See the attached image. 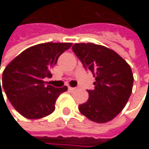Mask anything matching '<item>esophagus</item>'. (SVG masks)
<instances>
[{
    "label": "esophagus",
    "mask_w": 149,
    "mask_h": 149,
    "mask_svg": "<svg viewBox=\"0 0 149 149\" xmlns=\"http://www.w3.org/2000/svg\"><path fill=\"white\" fill-rule=\"evenodd\" d=\"M68 89H69V91H73L76 90V88H74V87H71V86H69Z\"/></svg>",
    "instance_id": "esophagus-1"
}]
</instances>
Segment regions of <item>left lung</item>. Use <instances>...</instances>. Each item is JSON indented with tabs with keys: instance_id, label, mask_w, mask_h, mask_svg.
<instances>
[{
	"instance_id": "1",
	"label": "left lung",
	"mask_w": 149,
	"mask_h": 149,
	"mask_svg": "<svg viewBox=\"0 0 149 149\" xmlns=\"http://www.w3.org/2000/svg\"><path fill=\"white\" fill-rule=\"evenodd\" d=\"M72 51L96 77L95 89L87 90L89 99L78 106L79 111L98 123L111 121L123 110L131 95L134 77L130 66L104 45L79 43L73 45Z\"/></svg>"
}]
</instances>
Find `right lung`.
Instances as JSON below:
<instances>
[{"instance_id":"add662e5","label":"right lung","mask_w":149,"mask_h":149,"mask_svg":"<svg viewBox=\"0 0 149 149\" xmlns=\"http://www.w3.org/2000/svg\"><path fill=\"white\" fill-rule=\"evenodd\" d=\"M72 45L48 42L33 45L7 65L2 73V88L21 116L28 119H40L54 111L57 98L67 91V87L45 85L43 79L52 76L50 69ZM0 93L2 94L1 84Z\"/></svg>"}]
</instances>
